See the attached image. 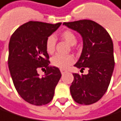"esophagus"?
Here are the masks:
<instances>
[{
  "label": "esophagus",
  "instance_id": "esophagus-1",
  "mask_svg": "<svg viewBox=\"0 0 121 121\" xmlns=\"http://www.w3.org/2000/svg\"><path fill=\"white\" fill-rule=\"evenodd\" d=\"M60 72H61V73H62V74H64L65 73H66V71L64 70V69H61V70H60Z\"/></svg>",
  "mask_w": 121,
  "mask_h": 121
}]
</instances>
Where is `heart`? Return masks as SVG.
Returning a JSON list of instances; mask_svg holds the SVG:
<instances>
[{
    "mask_svg": "<svg viewBox=\"0 0 121 121\" xmlns=\"http://www.w3.org/2000/svg\"><path fill=\"white\" fill-rule=\"evenodd\" d=\"M61 37L71 45H75L77 42L76 35L70 30H65L62 32ZM56 48V39L51 35L48 37L45 42V49L48 54H52ZM75 62V58L72 55H56L52 58L51 63L55 67L61 69H66Z\"/></svg>",
    "mask_w": 121,
    "mask_h": 121,
    "instance_id": "1",
    "label": "heart"
}]
</instances>
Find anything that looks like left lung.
Returning a JSON list of instances; mask_svg holds the SVG:
<instances>
[{
	"label": "left lung",
	"instance_id": "left-lung-1",
	"mask_svg": "<svg viewBox=\"0 0 121 121\" xmlns=\"http://www.w3.org/2000/svg\"><path fill=\"white\" fill-rule=\"evenodd\" d=\"M63 25L78 31L82 37L83 48L75 66L88 74L73 73L70 86L72 97L79 104L90 105L99 100L107 92L114 68L113 45L109 33L91 20L64 22Z\"/></svg>",
	"mask_w": 121,
	"mask_h": 121
}]
</instances>
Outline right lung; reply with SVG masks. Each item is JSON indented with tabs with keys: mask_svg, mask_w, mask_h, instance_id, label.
Wrapping results in <instances>:
<instances>
[{
	"mask_svg": "<svg viewBox=\"0 0 121 121\" xmlns=\"http://www.w3.org/2000/svg\"><path fill=\"white\" fill-rule=\"evenodd\" d=\"M61 24L30 21L21 25L10 39V73L18 94L31 104L42 106L51 102L61 78L58 68L48 66L49 56L45 49L46 39ZM39 68L46 70L44 77H39Z\"/></svg>",
	"mask_w": 121,
	"mask_h": 121,
	"instance_id": "1",
	"label": "right lung"
}]
</instances>
